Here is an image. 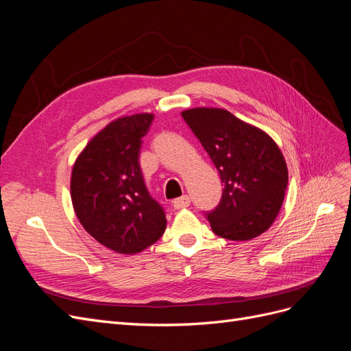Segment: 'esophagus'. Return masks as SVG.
<instances>
[{
    "label": "esophagus",
    "mask_w": 351,
    "mask_h": 351,
    "mask_svg": "<svg viewBox=\"0 0 351 351\" xmlns=\"http://www.w3.org/2000/svg\"><path fill=\"white\" fill-rule=\"evenodd\" d=\"M189 204H191V199H189L188 195H182V197H179V198H176V199L173 201V207H175L176 210L186 208V207H189Z\"/></svg>",
    "instance_id": "1"
}]
</instances>
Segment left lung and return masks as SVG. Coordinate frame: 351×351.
<instances>
[{"label": "left lung", "mask_w": 351, "mask_h": 351, "mask_svg": "<svg viewBox=\"0 0 351 351\" xmlns=\"http://www.w3.org/2000/svg\"><path fill=\"white\" fill-rule=\"evenodd\" d=\"M182 118L217 167L223 194L206 213L213 232L229 241H250L264 233L281 208L287 166L268 134L219 108H195Z\"/></svg>", "instance_id": "obj_1"}]
</instances>
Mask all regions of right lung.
<instances>
[{
  "label": "right lung",
  "instance_id": "obj_1",
  "mask_svg": "<svg viewBox=\"0 0 351 351\" xmlns=\"http://www.w3.org/2000/svg\"><path fill=\"white\" fill-rule=\"evenodd\" d=\"M152 114L122 117L90 140L71 173V199L88 234L109 250L132 255L162 237L166 214L145 186L140 167Z\"/></svg>",
  "mask_w": 351,
  "mask_h": 351
}]
</instances>
